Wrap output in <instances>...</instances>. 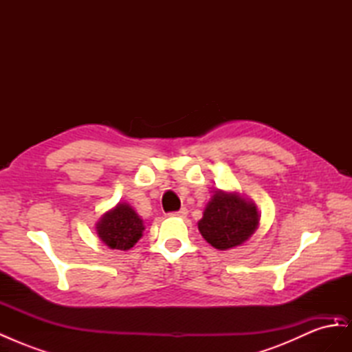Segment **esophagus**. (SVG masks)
<instances>
[{
  "label": "esophagus",
  "mask_w": 352,
  "mask_h": 352,
  "mask_svg": "<svg viewBox=\"0 0 352 352\" xmlns=\"http://www.w3.org/2000/svg\"><path fill=\"white\" fill-rule=\"evenodd\" d=\"M186 214H188V210H186V208H182V210H179V211L170 212L168 216H172V217H185Z\"/></svg>",
  "instance_id": "1"
}]
</instances>
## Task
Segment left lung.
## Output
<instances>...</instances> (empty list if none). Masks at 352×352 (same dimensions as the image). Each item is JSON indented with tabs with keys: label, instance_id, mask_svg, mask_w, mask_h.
Segmentation results:
<instances>
[{
	"label": "left lung",
	"instance_id": "left-lung-1",
	"mask_svg": "<svg viewBox=\"0 0 352 352\" xmlns=\"http://www.w3.org/2000/svg\"><path fill=\"white\" fill-rule=\"evenodd\" d=\"M258 211L238 194H214L198 221L204 239L217 250H229L247 241L258 226Z\"/></svg>",
	"mask_w": 352,
	"mask_h": 352
}]
</instances>
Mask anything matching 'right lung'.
<instances>
[{"mask_svg": "<svg viewBox=\"0 0 352 352\" xmlns=\"http://www.w3.org/2000/svg\"><path fill=\"white\" fill-rule=\"evenodd\" d=\"M144 223L127 204L105 212L97 225V233L101 241L113 250H131L142 236Z\"/></svg>", "mask_w": 352, "mask_h": 352, "instance_id": "add662e5", "label": "right lung"}]
</instances>
